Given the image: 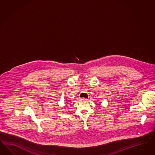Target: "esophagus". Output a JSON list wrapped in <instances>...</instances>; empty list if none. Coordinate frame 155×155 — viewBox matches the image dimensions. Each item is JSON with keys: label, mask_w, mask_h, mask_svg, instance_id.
Returning a JSON list of instances; mask_svg holds the SVG:
<instances>
[{"label": "esophagus", "mask_w": 155, "mask_h": 155, "mask_svg": "<svg viewBox=\"0 0 155 155\" xmlns=\"http://www.w3.org/2000/svg\"><path fill=\"white\" fill-rule=\"evenodd\" d=\"M81 100H82V101H87V98L83 97V98H81Z\"/></svg>", "instance_id": "esophagus-1"}]
</instances>
